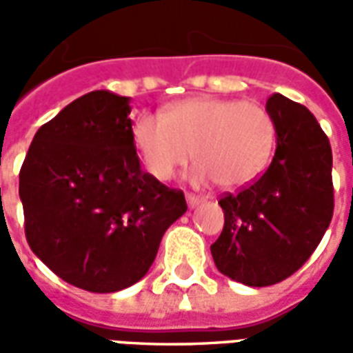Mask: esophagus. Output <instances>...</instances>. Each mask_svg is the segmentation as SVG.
Returning <instances> with one entry per match:
<instances>
[{
  "instance_id": "1",
  "label": "esophagus",
  "mask_w": 353,
  "mask_h": 353,
  "mask_svg": "<svg viewBox=\"0 0 353 353\" xmlns=\"http://www.w3.org/2000/svg\"><path fill=\"white\" fill-rule=\"evenodd\" d=\"M186 201H188L190 209H196L197 205L201 203V199H199L197 196H192V194H188V196H186Z\"/></svg>"
}]
</instances>
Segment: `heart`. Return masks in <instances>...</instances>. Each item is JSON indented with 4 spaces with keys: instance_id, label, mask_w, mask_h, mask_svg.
Instances as JSON below:
<instances>
[{
    "instance_id": "1",
    "label": "heart",
    "mask_w": 353,
    "mask_h": 353,
    "mask_svg": "<svg viewBox=\"0 0 353 353\" xmlns=\"http://www.w3.org/2000/svg\"><path fill=\"white\" fill-rule=\"evenodd\" d=\"M132 142L157 181L172 179L196 150L197 184L241 188L266 169L276 125L259 102L199 97L172 104L167 114L142 112L132 123Z\"/></svg>"
}]
</instances>
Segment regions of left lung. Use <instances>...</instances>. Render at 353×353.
Returning <instances> with one entry per match:
<instances>
[{"label": "left lung", "instance_id": "1", "mask_svg": "<svg viewBox=\"0 0 353 353\" xmlns=\"http://www.w3.org/2000/svg\"><path fill=\"white\" fill-rule=\"evenodd\" d=\"M276 154L259 181L224 196L221 237L211 245L221 274L249 287L292 276L312 256L332 219V154L306 106L272 94Z\"/></svg>", "mask_w": 353, "mask_h": 353}]
</instances>
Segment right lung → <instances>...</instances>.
<instances>
[{
  "label": "right lung",
  "mask_w": 353,
  "mask_h": 353,
  "mask_svg": "<svg viewBox=\"0 0 353 353\" xmlns=\"http://www.w3.org/2000/svg\"><path fill=\"white\" fill-rule=\"evenodd\" d=\"M131 99L92 91L39 127L21 169L26 239L66 283L116 292L146 276L165 230L186 212L181 190L141 169Z\"/></svg>",
  "instance_id": "add662e5"
}]
</instances>
